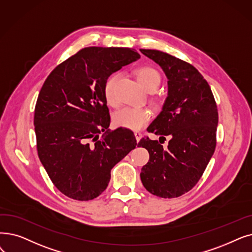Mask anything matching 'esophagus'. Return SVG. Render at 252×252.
Wrapping results in <instances>:
<instances>
[{"label": "esophagus", "mask_w": 252, "mask_h": 252, "mask_svg": "<svg viewBox=\"0 0 252 252\" xmlns=\"http://www.w3.org/2000/svg\"><path fill=\"white\" fill-rule=\"evenodd\" d=\"M135 137H136L137 142H139L141 140V138H142V134L140 132H135Z\"/></svg>", "instance_id": "1"}]
</instances>
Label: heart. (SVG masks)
<instances>
[{
	"label": "heart",
	"instance_id": "obj_1",
	"mask_svg": "<svg viewBox=\"0 0 252 252\" xmlns=\"http://www.w3.org/2000/svg\"><path fill=\"white\" fill-rule=\"evenodd\" d=\"M136 77L138 81L146 90L157 89L160 82V76L157 70L151 67H142L136 71ZM119 81V75L113 74L109 77L104 85V95L106 102L115 106L118 102L116 94V86ZM150 119V111L145 108L137 107H124L120 108L114 113V125L120 127L129 129H141Z\"/></svg>",
	"mask_w": 252,
	"mask_h": 252
}]
</instances>
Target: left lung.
<instances>
[{
  "label": "left lung",
  "instance_id": "obj_1",
  "mask_svg": "<svg viewBox=\"0 0 252 252\" xmlns=\"http://www.w3.org/2000/svg\"><path fill=\"white\" fill-rule=\"evenodd\" d=\"M140 51L156 62L168 78V96L149 132L170 137L167 148L158 140H140L138 146L149 152L141 181L159 198H177L198 183L213 156L217 106L209 84L193 65L159 50Z\"/></svg>",
  "mask_w": 252,
  "mask_h": 252
}]
</instances>
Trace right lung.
Here are the masks:
<instances>
[{"instance_id": "add662e5", "label": "right lung", "mask_w": 252, "mask_h": 252, "mask_svg": "<svg viewBox=\"0 0 252 252\" xmlns=\"http://www.w3.org/2000/svg\"><path fill=\"white\" fill-rule=\"evenodd\" d=\"M139 59L132 48L86 47L59 64L42 86L34 116L38 156L56 188L71 199L99 196L111 169L137 145L132 130L108 128L104 85Z\"/></svg>"}]
</instances>
